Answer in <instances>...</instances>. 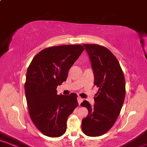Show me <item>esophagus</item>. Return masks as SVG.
<instances>
[{"label":"esophagus","instance_id":"1","mask_svg":"<svg viewBox=\"0 0 147 147\" xmlns=\"http://www.w3.org/2000/svg\"><path fill=\"white\" fill-rule=\"evenodd\" d=\"M78 101L79 105H80L81 102L83 101V98H81V97H78Z\"/></svg>","mask_w":147,"mask_h":147}]
</instances>
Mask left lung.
Listing matches in <instances>:
<instances>
[{
    "mask_svg": "<svg viewBox=\"0 0 147 147\" xmlns=\"http://www.w3.org/2000/svg\"><path fill=\"white\" fill-rule=\"evenodd\" d=\"M83 46L92 63L94 84L99 90L94 107L87 101L81 104L88 110L81 127L84 134L97 137L107 132L120 114L126 94L125 76L119 61L109 49L95 44Z\"/></svg>",
    "mask_w": 147,
    "mask_h": 147,
    "instance_id": "left-lung-1",
    "label": "left lung"
}]
</instances>
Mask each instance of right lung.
<instances>
[{
    "mask_svg": "<svg viewBox=\"0 0 147 147\" xmlns=\"http://www.w3.org/2000/svg\"><path fill=\"white\" fill-rule=\"evenodd\" d=\"M83 50L80 45L44 49L28 66L24 84L28 112L37 129L48 137L65 133L68 117L78 106V95H57V87L66 81L68 70Z\"/></svg>",
    "mask_w": 147,
    "mask_h": 147,
    "instance_id": "1",
    "label": "right lung"
}]
</instances>
